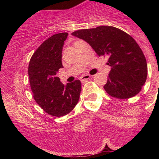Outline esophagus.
Returning <instances> with one entry per match:
<instances>
[{"label":"esophagus","instance_id":"34e87169","mask_svg":"<svg viewBox=\"0 0 159 159\" xmlns=\"http://www.w3.org/2000/svg\"><path fill=\"white\" fill-rule=\"evenodd\" d=\"M90 78V75H84V76H83L80 77V80H81V82H85L87 81V80L89 79Z\"/></svg>","mask_w":159,"mask_h":159}]
</instances>
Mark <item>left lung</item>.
<instances>
[{
  "label": "left lung",
  "mask_w": 159,
  "mask_h": 159,
  "mask_svg": "<svg viewBox=\"0 0 159 159\" xmlns=\"http://www.w3.org/2000/svg\"><path fill=\"white\" fill-rule=\"evenodd\" d=\"M71 35L89 43L99 57H108L111 69L104 88L109 95L128 99L140 92L147 80V64L133 37L111 26L81 29Z\"/></svg>",
  "instance_id": "8db88e82"
}]
</instances>
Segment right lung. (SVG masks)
I'll return each instance as SVG.
<instances>
[{
    "mask_svg": "<svg viewBox=\"0 0 159 159\" xmlns=\"http://www.w3.org/2000/svg\"><path fill=\"white\" fill-rule=\"evenodd\" d=\"M68 34L53 35L35 51L29 61L28 74L33 97L45 112L56 117L71 112L79 100V80L64 85L56 74L61 64V52Z\"/></svg>",
    "mask_w": 159,
    "mask_h": 159,
    "instance_id": "add662e5",
    "label": "right lung"
}]
</instances>
